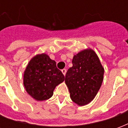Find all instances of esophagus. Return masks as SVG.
<instances>
[{"label":"esophagus","mask_w":128,"mask_h":128,"mask_svg":"<svg viewBox=\"0 0 128 128\" xmlns=\"http://www.w3.org/2000/svg\"><path fill=\"white\" fill-rule=\"evenodd\" d=\"M62 73L64 74V75H66V68H64V69L62 70Z\"/></svg>","instance_id":"esophagus-1"}]
</instances>
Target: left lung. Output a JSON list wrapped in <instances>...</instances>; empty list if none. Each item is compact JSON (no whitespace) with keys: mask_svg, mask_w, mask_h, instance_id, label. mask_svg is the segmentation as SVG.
I'll use <instances>...</instances> for the list:
<instances>
[{"mask_svg":"<svg viewBox=\"0 0 128 128\" xmlns=\"http://www.w3.org/2000/svg\"><path fill=\"white\" fill-rule=\"evenodd\" d=\"M72 63V66L65 76V83L72 101L79 106H84L97 94L104 80V69L91 49L82 50L74 56Z\"/></svg>","mask_w":128,"mask_h":128,"instance_id":"obj_1","label":"left lung"}]
</instances>
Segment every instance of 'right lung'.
<instances>
[{
	"instance_id": "add662e5",
	"label": "right lung",
	"mask_w": 128,
	"mask_h": 128,
	"mask_svg": "<svg viewBox=\"0 0 128 128\" xmlns=\"http://www.w3.org/2000/svg\"><path fill=\"white\" fill-rule=\"evenodd\" d=\"M64 75L56 66V62L46 54L32 59L24 73V86L26 92L38 101L49 99Z\"/></svg>"
}]
</instances>
